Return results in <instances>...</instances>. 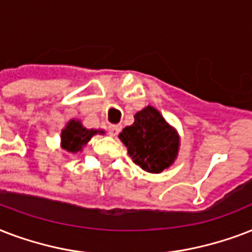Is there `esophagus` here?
<instances>
[{
	"mask_svg": "<svg viewBox=\"0 0 252 252\" xmlns=\"http://www.w3.org/2000/svg\"><path fill=\"white\" fill-rule=\"evenodd\" d=\"M120 130H121V126H118V125H112V126H109V134H110L112 136L118 135Z\"/></svg>",
	"mask_w": 252,
	"mask_h": 252,
	"instance_id": "1",
	"label": "esophagus"
}]
</instances>
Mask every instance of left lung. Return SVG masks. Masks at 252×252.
<instances>
[{
    "instance_id": "1",
    "label": "left lung",
    "mask_w": 252,
    "mask_h": 252,
    "mask_svg": "<svg viewBox=\"0 0 252 252\" xmlns=\"http://www.w3.org/2000/svg\"><path fill=\"white\" fill-rule=\"evenodd\" d=\"M118 138L127 147L128 157L146 172H163L179 155V132L151 105L135 113L134 124L126 126Z\"/></svg>"
}]
</instances>
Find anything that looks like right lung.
I'll return each instance as SVG.
<instances>
[{"label":"right lung","instance_id":"right-lung-1","mask_svg":"<svg viewBox=\"0 0 252 252\" xmlns=\"http://www.w3.org/2000/svg\"><path fill=\"white\" fill-rule=\"evenodd\" d=\"M95 134H105V131L84 127L80 120H69L60 134V147L69 154L81 153Z\"/></svg>","mask_w":252,"mask_h":252}]
</instances>
